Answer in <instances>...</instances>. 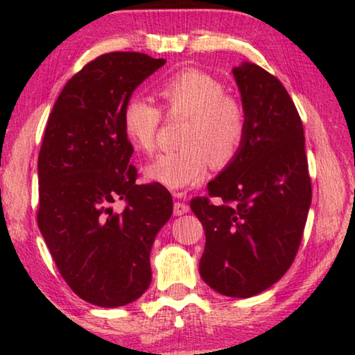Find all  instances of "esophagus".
Instances as JSON below:
<instances>
[{"mask_svg":"<svg viewBox=\"0 0 355 355\" xmlns=\"http://www.w3.org/2000/svg\"><path fill=\"white\" fill-rule=\"evenodd\" d=\"M189 210H191V207H189L187 203H184V202L174 203V215L181 216V215H184V213H187Z\"/></svg>","mask_w":355,"mask_h":355,"instance_id":"obj_1","label":"esophagus"}]
</instances>
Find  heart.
Segmentation results:
<instances>
[{
    "label": "heart",
    "mask_w": 355,
    "mask_h": 355,
    "mask_svg": "<svg viewBox=\"0 0 355 355\" xmlns=\"http://www.w3.org/2000/svg\"><path fill=\"white\" fill-rule=\"evenodd\" d=\"M158 96L169 118H186L182 148L158 155L145 168L150 181L184 191L205 178L208 164L225 168L244 142V106L226 94L216 77L198 69L178 72L158 85ZM124 132L140 152H152L162 125V111L144 96H132L123 114Z\"/></svg>",
    "instance_id": "obj_1"
}]
</instances>
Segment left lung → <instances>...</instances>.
Here are the masks:
<instances>
[{
	"mask_svg": "<svg viewBox=\"0 0 355 355\" xmlns=\"http://www.w3.org/2000/svg\"><path fill=\"white\" fill-rule=\"evenodd\" d=\"M247 130L237 157L191 208L205 231L200 276L227 297H252L293 265L302 241L312 182L300 116L284 85L244 62L232 69ZM210 196H218L215 206Z\"/></svg>",
	"mask_w": 355,
	"mask_h": 355,
	"instance_id": "8db88e82",
	"label": "left lung"
}]
</instances>
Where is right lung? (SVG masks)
Here are the masks:
<instances>
[{
	"label": "right lung",
	"mask_w": 355,
	"mask_h": 355,
	"mask_svg": "<svg viewBox=\"0 0 355 355\" xmlns=\"http://www.w3.org/2000/svg\"><path fill=\"white\" fill-rule=\"evenodd\" d=\"M164 62L134 51L95 58L64 85L43 135L38 227L67 286L98 307L148 289L150 250L173 213L166 187L135 182L123 123L132 92Z\"/></svg>",
	"instance_id": "1"
}]
</instances>
